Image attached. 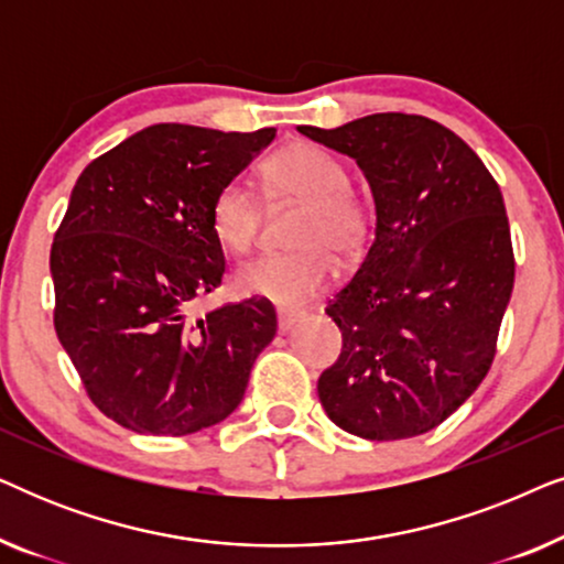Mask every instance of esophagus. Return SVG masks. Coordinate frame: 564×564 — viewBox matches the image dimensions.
<instances>
[{
  "label": "esophagus",
  "instance_id": "34e87169",
  "mask_svg": "<svg viewBox=\"0 0 564 564\" xmlns=\"http://www.w3.org/2000/svg\"><path fill=\"white\" fill-rule=\"evenodd\" d=\"M300 318H303V313H297V311H276V326H280L282 334L295 326Z\"/></svg>",
  "mask_w": 564,
  "mask_h": 564
}]
</instances>
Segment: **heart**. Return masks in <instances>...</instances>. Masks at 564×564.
I'll return each instance as SVG.
<instances>
[{"label": "heart", "instance_id": "1", "mask_svg": "<svg viewBox=\"0 0 564 564\" xmlns=\"http://www.w3.org/2000/svg\"><path fill=\"white\" fill-rule=\"evenodd\" d=\"M267 192L274 203H305L290 253H259L236 269V288L246 295L297 305L321 292L330 280L336 257H351L369 236V207L351 189L349 169L315 143H295L274 153L264 166ZM264 205L243 176H234L215 192L210 230L223 249L241 253L259 234Z\"/></svg>", "mask_w": 564, "mask_h": 564}]
</instances>
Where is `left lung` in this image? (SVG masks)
I'll return each mask as SVG.
<instances>
[{"label":"left lung","instance_id":"left-lung-1","mask_svg":"<svg viewBox=\"0 0 564 564\" xmlns=\"http://www.w3.org/2000/svg\"><path fill=\"white\" fill-rule=\"evenodd\" d=\"M297 130L357 161L377 207L365 261L328 300L344 346L321 375V403L338 429L369 442L426 434L496 359L516 272L498 182L457 133L423 115Z\"/></svg>","mask_w":564,"mask_h":564}]
</instances>
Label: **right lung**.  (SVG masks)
Masks as SVG:
<instances>
[{"label":"right lung","instance_id":"1","mask_svg":"<svg viewBox=\"0 0 564 564\" xmlns=\"http://www.w3.org/2000/svg\"><path fill=\"white\" fill-rule=\"evenodd\" d=\"M274 135L159 122L74 184L51 246L53 326L91 403L135 434L187 436L228 419L276 334L264 297L192 315L226 274L215 192Z\"/></svg>","mask_w":564,"mask_h":564}]
</instances>
